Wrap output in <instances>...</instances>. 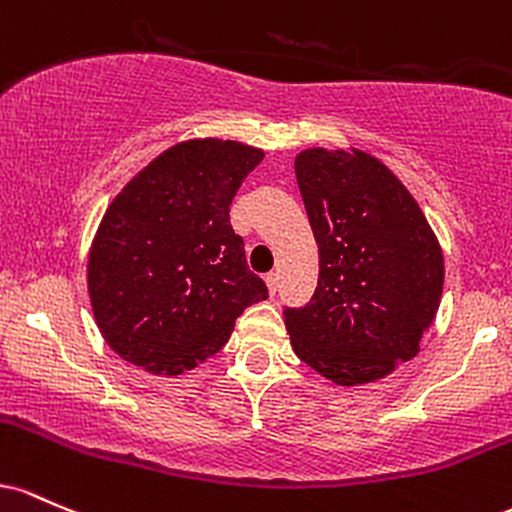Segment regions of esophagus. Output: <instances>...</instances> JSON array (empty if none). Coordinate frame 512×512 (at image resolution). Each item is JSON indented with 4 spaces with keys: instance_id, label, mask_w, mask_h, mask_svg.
<instances>
[{
    "instance_id": "obj_1",
    "label": "esophagus",
    "mask_w": 512,
    "mask_h": 512,
    "mask_svg": "<svg viewBox=\"0 0 512 512\" xmlns=\"http://www.w3.org/2000/svg\"><path fill=\"white\" fill-rule=\"evenodd\" d=\"M266 285H268V292L275 295V292H278V273H268L266 275Z\"/></svg>"
}]
</instances>
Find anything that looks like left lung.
Returning <instances> with one entry per match:
<instances>
[{"label":"left lung","mask_w":512,"mask_h":512,"mask_svg":"<svg viewBox=\"0 0 512 512\" xmlns=\"http://www.w3.org/2000/svg\"><path fill=\"white\" fill-rule=\"evenodd\" d=\"M295 174L319 244V283L312 302L285 309L292 350L343 387L382 380L416 358L440 307L438 237L372 154L304 149Z\"/></svg>","instance_id":"1"}]
</instances>
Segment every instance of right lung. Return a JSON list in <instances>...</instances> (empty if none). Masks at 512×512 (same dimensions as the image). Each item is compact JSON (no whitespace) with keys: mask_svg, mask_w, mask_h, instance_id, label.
Wrapping results in <instances>:
<instances>
[{"mask_svg":"<svg viewBox=\"0 0 512 512\" xmlns=\"http://www.w3.org/2000/svg\"><path fill=\"white\" fill-rule=\"evenodd\" d=\"M263 149L186 140L125 183L89 249L86 285L103 341L154 375H181L229 341L268 297L229 225L241 181Z\"/></svg>","mask_w":512,"mask_h":512,"instance_id":"right-lung-1","label":"right lung"}]
</instances>
